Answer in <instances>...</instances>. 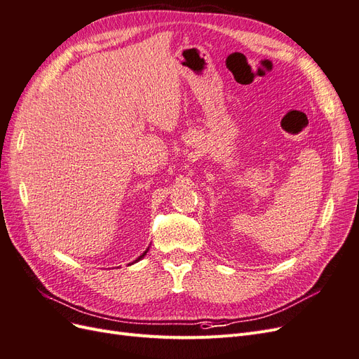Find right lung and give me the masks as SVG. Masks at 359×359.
Instances as JSON below:
<instances>
[{"label": "right lung", "mask_w": 359, "mask_h": 359, "mask_svg": "<svg viewBox=\"0 0 359 359\" xmlns=\"http://www.w3.org/2000/svg\"><path fill=\"white\" fill-rule=\"evenodd\" d=\"M145 255H147V252H145V253H142V255H140V256H139V257H137V259L135 260V262H137V260H140V259H142V257H144Z\"/></svg>", "instance_id": "obj_1"}]
</instances>
